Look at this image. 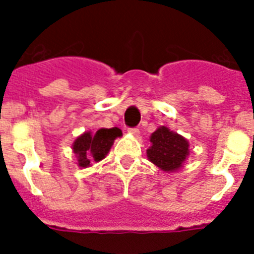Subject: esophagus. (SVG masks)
I'll return each mask as SVG.
<instances>
[{"instance_id":"esophagus-1","label":"esophagus","mask_w":254,"mask_h":254,"mask_svg":"<svg viewBox=\"0 0 254 254\" xmlns=\"http://www.w3.org/2000/svg\"><path fill=\"white\" fill-rule=\"evenodd\" d=\"M128 132L133 136V137H138V136H140V129L138 128H129Z\"/></svg>"}]
</instances>
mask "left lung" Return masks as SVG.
Masks as SVG:
<instances>
[{"mask_svg": "<svg viewBox=\"0 0 254 254\" xmlns=\"http://www.w3.org/2000/svg\"><path fill=\"white\" fill-rule=\"evenodd\" d=\"M151 146L146 150L147 159L165 173H174L185 167L190 155V142L186 137L160 126L150 136Z\"/></svg>", "mask_w": 254, "mask_h": 254, "instance_id": "obj_1", "label": "left lung"}]
</instances>
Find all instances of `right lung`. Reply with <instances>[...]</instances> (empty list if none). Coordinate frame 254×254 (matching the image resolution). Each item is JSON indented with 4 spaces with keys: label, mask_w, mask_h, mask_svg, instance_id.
<instances>
[{
    "label": "right lung",
    "mask_w": 254,
    "mask_h": 254,
    "mask_svg": "<svg viewBox=\"0 0 254 254\" xmlns=\"http://www.w3.org/2000/svg\"><path fill=\"white\" fill-rule=\"evenodd\" d=\"M122 136V131L117 127L100 128L93 133L86 131L80 134L72 143V151L76 156V164L80 168L91 167V163L103 160L108 155L114 140Z\"/></svg>",
    "instance_id": "add662e5"
}]
</instances>
